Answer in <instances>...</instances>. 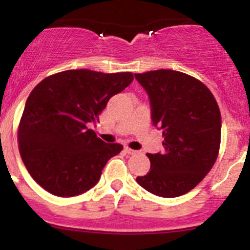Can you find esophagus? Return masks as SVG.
Returning a JSON list of instances; mask_svg holds the SVG:
<instances>
[{
  "mask_svg": "<svg viewBox=\"0 0 250 250\" xmlns=\"http://www.w3.org/2000/svg\"><path fill=\"white\" fill-rule=\"evenodd\" d=\"M124 151L126 152L127 154H135V153H137V151H135V149H132V148H130V147H125V148H124Z\"/></svg>",
  "mask_w": 250,
  "mask_h": 250,
  "instance_id": "esophagus-1",
  "label": "esophagus"
}]
</instances>
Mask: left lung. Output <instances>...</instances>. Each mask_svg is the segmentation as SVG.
<instances>
[{"label": "left lung", "instance_id": "obj_1", "mask_svg": "<svg viewBox=\"0 0 250 250\" xmlns=\"http://www.w3.org/2000/svg\"><path fill=\"white\" fill-rule=\"evenodd\" d=\"M146 89L152 123L163 130V153L151 154V169L136 182L162 198L194 189L215 165L221 145V113L215 97L198 78L173 70L135 73Z\"/></svg>", "mask_w": 250, "mask_h": 250}]
</instances>
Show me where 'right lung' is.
Instances as JSON below:
<instances>
[{"label": "right lung", "mask_w": 250, "mask_h": 250, "mask_svg": "<svg viewBox=\"0 0 250 250\" xmlns=\"http://www.w3.org/2000/svg\"><path fill=\"white\" fill-rule=\"evenodd\" d=\"M134 80L131 72L67 70L47 76L29 94L18 125V148L33 179L50 194L75 196L98 183L120 153L88 123L99 120L109 99Z\"/></svg>", "instance_id": "obj_1"}]
</instances>
